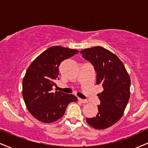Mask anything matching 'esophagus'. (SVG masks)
Wrapping results in <instances>:
<instances>
[{"mask_svg":"<svg viewBox=\"0 0 148 148\" xmlns=\"http://www.w3.org/2000/svg\"><path fill=\"white\" fill-rule=\"evenodd\" d=\"M79 101H81V103H88V101L87 100H86V99H81V98H79Z\"/></svg>","mask_w":148,"mask_h":148,"instance_id":"1","label":"esophagus"}]
</instances>
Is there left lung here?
<instances>
[{
    "instance_id": "8db88e82",
    "label": "left lung",
    "mask_w": 148,
    "mask_h": 148,
    "mask_svg": "<svg viewBox=\"0 0 148 148\" xmlns=\"http://www.w3.org/2000/svg\"><path fill=\"white\" fill-rule=\"evenodd\" d=\"M81 53L93 65L96 84L103 88L98 94L100 104L97 115L86 118V121L93 128L104 130L123 116L130 97V77L118 56L103 47L88 48L81 51Z\"/></svg>"
}]
</instances>
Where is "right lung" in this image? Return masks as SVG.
<instances>
[{"label":"right lung","mask_w":148,"mask_h":148,"mask_svg":"<svg viewBox=\"0 0 148 148\" xmlns=\"http://www.w3.org/2000/svg\"><path fill=\"white\" fill-rule=\"evenodd\" d=\"M76 49L54 46L42 53L30 64L23 79L22 95L27 109L42 123H51L62 118L69 103L77 101L73 95L52 87L59 79V66L62 61L78 53Z\"/></svg>","instance_id":"add662e5"}]
</instances>
